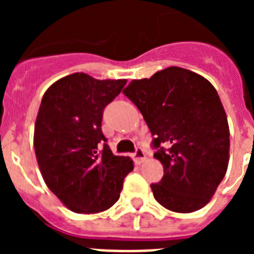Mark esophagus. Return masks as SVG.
Here are the masks:
<instances>
[{
    "label": "esophagus",
    "mask_w": 254,
    "mask_h": 254,
    "mask_svg": "<svg viewBox=\"0 0 254 254\" xmlns=\"http://www.w3.org/2000/svg\"><path fill=\"white\" fill-rule=\"evenodd\" d=\"M134 156V161H136V164H141L145 161V159H146V155H145V151H143L141 147H137L136 149V151H134L133 154Z\"/></svg>",
    "instance_id": "esophagus-1"
}]
</instances>
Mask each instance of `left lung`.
<instances>
[{
	"label": "left lung",
	"instance_id": "8db88e82",
	"mask_svg": "<svg viewBox=\"0 0 254 254\" xmlns=\"http://www.w3.org/2000/svg\"><path fill=\"white\" fill-rule=\"evenodd\" d=\"M136 107L164 168L151 185L155 199L188 214L210 202L229 164V125L217 91L203 76L168 67L150 78L132 80L123 90Z\"/></svg>",
	"mask_w": 254,
	"mask_h": 254
}]
</instances>
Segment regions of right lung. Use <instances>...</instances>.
<instances>
[{"label":"right lung","instance_id":"right-lung-1","mask_svg":"<svg viewBox=\"0 0 254 254\" xmlns=\"http://www.w3.org/2000/svg\"><path fill=\"white\" fill-rule=\"evenodd\" d=\"M126 82L76 72L44 93L34 128L37 161L47 187L73 212L98 214L112 207L133 170L128 156L113 155L102 132L103 111Z\"/></svg>","mask_w":254,"mask_h":254}]
</instances>
